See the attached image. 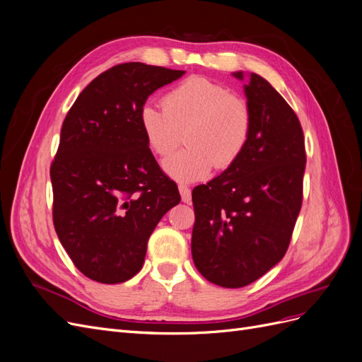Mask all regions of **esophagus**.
I'll return each mask as SVG.
<instances>
[{"label": "esophagus", "instance_id": "esophagus-1", "mask_svg": "<svg viewBox=\"0 0 362 362\" xmlns=\"http://www.w3.org/2000/svg\"><path fill=\"white\" fill-rule=\"evenodd\" d=\"M178 189H180V193H181L182 202L190 204L192 202V192H190V189L187 187V185H180Z\"/></svg>", "mask_w": 362, "mask_h": 362}]
</instances>
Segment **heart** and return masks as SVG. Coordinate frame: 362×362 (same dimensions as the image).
<instances>
[{
	"label": "heart",
	"mask_w": 362,
	"mask_h": 362,
	"mask_svg": "<svg viewBox=\"0 0 362 362\" xmlns=\"http://www.w3.org/2000/svg\"><path fill=\"white\" fill-rule=\"evenodd\" d=\"M139 125L148 148L166 157L180 145L185 146L163 163L169 177L180 182L206 178L216 168L225 170L245 152L252 133L249 104L228 87L205 76H189L163 98V110L149 103L140 107Z\"/></svg>",
	"instance_id": "b5f03b06"
}]
</instances>
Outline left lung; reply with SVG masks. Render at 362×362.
Returning <instances> with one entry per match:
<instances>
[{
	"instance_id": "8db88e82",
	"label": "left lung",
	"mask_w": 362,
	"mask_h": 362,
	"mask_svg": "<svg viewBox=\"0 0 362 362\" xmlns=\"http://www.w3.org/2000/svg\"><path fill=\"white\" fill-rule=\"evenodd\" d=\"M233 76L246 81L252 133L235 164L193 189L192 257L205 279L242 288L286 255L306 156L299 119L272 84L254 72Z\"/></svg>"
}]
</instances>
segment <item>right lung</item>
Segmentation results:
<instances>
[{
	"instance_id": "1",
	"label": "right lung",
	"mask_w": 362,
	"mask_h": 362,
	"mask_svg": "<svg viewBox=\"0 0 362 362\" xmlns=\"http://www.w3.org/2000/svg\"><path fill=\"white\" fill-rule=\"evenodd\" d=\"M184 74L117 64L86 87L64 119L51 166L54 226L76 269L96 282L137 275L152 231L181 201L146 145L139 112Z\"/></svg>"
}]
</instances>
